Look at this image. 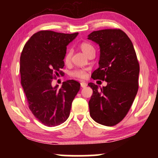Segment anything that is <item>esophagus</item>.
<instances>
[{"mask_svg":"<svg viewBox=\"0 0 158 158\" xmlns=\"http://www.w3.org/2000/svg\"><path fill=\"white\" fill-rule=\"evenodd\" d=\"M81 88H85L87 86V84L86 83H85V82H81Z\"/></svg>","mask_w":158,"mask_h":158,"instance_id":"34e87169","label":"esophagus"}]
</instances>
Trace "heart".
<instances>
[{
  "instance_id": "1",
  "label": "heart",
  "mask_w": 158,
  "mask_h": 158,
  "mask_svg": "<svg viewBox=\"0 0 158 158\" xmlns=\"http://www.w3.org/2000/svg\"><path fill=\"white\" fill-rule=\"evenodd\" d=\"M79 48L81 50V52L86 56L88 53H90V52L94 51V49H93L92 45L88 43V42H82V43L80 44ZM70 53H67L65 57V62L66 63H68L69 62V60H70ZM72 75L79 79H84L85 78V77H86V73H85V72L84 70H82V69H77V70L74 71L73 73H72Z\"/></svg>"
}]
</instances>
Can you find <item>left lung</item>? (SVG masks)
<instances>
[{
    "label": "left lung",
    "instance_id": "left-lung-1",
    "mask_svg": "<svg viewBox=\"0 0 158 158\" xmlns=\"http://www.w3.org/2000/svg\"><path fill=\"white\" fill-rule=\"evenodd\" d=\"M88 39L100 47L99 68L91 77L107 82L100 89L88 84L93 89L90 115L98 123L114 126L126 116L137 95L139 64L132 42L120 29L93 31Z\"/></svg>",
    "mask_w": 158,
    "mask_h": 158
}]
</instances>
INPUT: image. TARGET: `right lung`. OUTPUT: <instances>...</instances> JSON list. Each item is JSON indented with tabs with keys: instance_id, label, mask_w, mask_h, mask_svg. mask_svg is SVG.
<instances>
[{
	"instance_id": "add662e5",
	"label": "right lung",
	"mask_w": 158,
	"mask_h": 158,
	"mask_svg": "<svg viewBox=\"0 0 158 158\" xmlns=\"http://www.w3.org/2000/svg\"><path fill=\"white\" fill-rule=\"evenodd\" d=\"M79 33L65 34L41 31L31 37L20 58L21 83L29 109L48 127L57 126L68 118L72 102L80 89L74 80L52 86L53 75L61 73L67 46Z\"/></svg>"
}]
</instances>
